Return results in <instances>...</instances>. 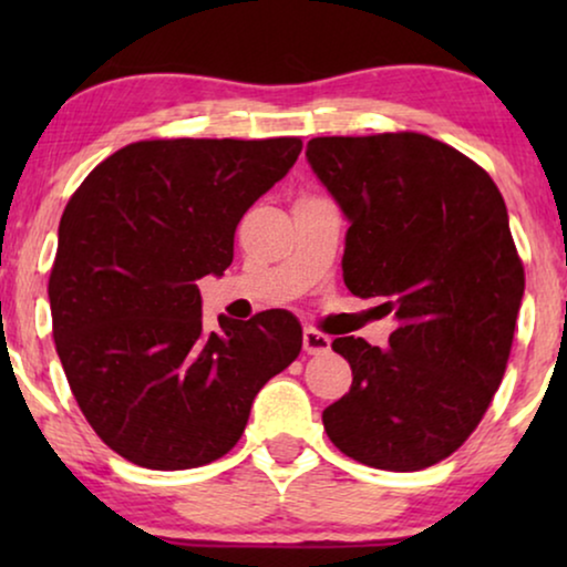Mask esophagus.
<instances>
[{
  "label": "esophagus",
  "mask_w": 567,
  "mask_h": 567,
  "mask_svg": "<svg viewBox=\"0 0 567 567\" xmlns=\"http://www.w3.org/2000/svg\"><path fill=\"white\" fill-rule=\"evenodd\" d=\"M301 346H305L307 353L320 355V353H324V351H328V348H330V338L322 336L320 330L307 328L305 336H301Z\"/></svg>",
  "instance_id": "1"
}]
</instances>
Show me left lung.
<instances>
[{"mask_svg":"<svg viewBox=\"0 0 567 567\" xmlns=\"http://www.w3.org/2000/svg\"><path fill=\"white\" fill-rule=\"evenodd\" d=\"M307 162L351 224L348 291L398 320L386 348L332 340L353 384L324 431L369 467L425 470L467 441L506 371L524 297L506 204L483 167L413 131L312 138Z\"/></svg>","mask_w":567,"mask_h":567,"instance_id":"1","label":"left lung"}]
</instances>
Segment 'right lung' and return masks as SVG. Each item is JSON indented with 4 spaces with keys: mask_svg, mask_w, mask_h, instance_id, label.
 <instances>
[{
    "mask_svg": "<svg viewBox=\"0 0 567 567\" xmlns=\"http://www.w3.org/2000/svg\"><path fill=\"white\" fill-rule=\"evenodd\" d=\"M301 138H154L84 177L59 224L49 301L76 405L146 470H190L243 436L255 394L301 351L286 309L204 328V276H224L247 208Z\"/></svg>",
    "mask_w": 567,
    "mask_h": 567,
    "instance_id": "add662e5",
    "label": "right lung"
}]
</instances>
